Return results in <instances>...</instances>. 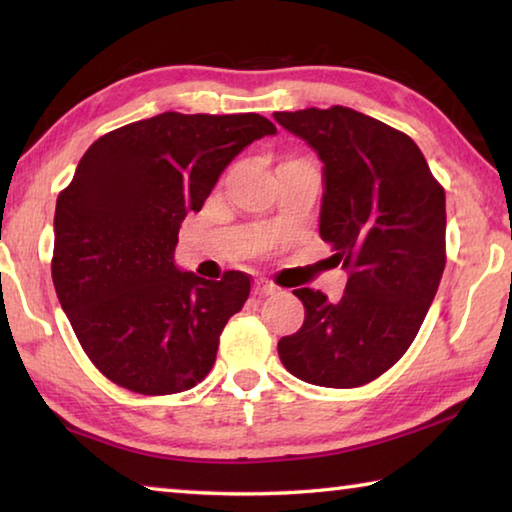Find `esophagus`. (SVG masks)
<instances>
[{"instance_id": "1", "label": "esophagus", "mask_w": 512, "mask_h": 512, "mask_svg": "<svg viewBox=\"0 0 512 512\" xmlns=\"http://www.w3.org/2000/svg\"><path fill=\"white\" fill-rule=\"evenodd\" d=\"M277 291L280 289H277L275 284L268 280H257V284H255V296H275Z\"/></svg>"}]
</instances>
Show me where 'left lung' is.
<instances>
[{"label": "left lung", "mask_w": 512, "mask_h": 512, "mask_svg": "<svg viewBox=\"0 0 512 512\" xmlns=\"http://www.w3.org/2000/svg\"><path fill=\"white\" fill-rule=\"evenodd\" d=\"M323 162L318 232L350 271L339 302L293 289L305 323L277 354L327 388L377 379L409 350L445 271V192L409 135L345 106L275 112Z\"/></svg>", "instance_id": "1"}]
</instances>
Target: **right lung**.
<instances>
[{"label": "right lung", "mask_w": 512, "mask_h": 512, "mask_svg": "<svg viewBox=\"0 0 512 512\" xmlns=\"http://www.w3.org/2000/svg\"><path fill=\"white\" fill-rule=\"evenodd\" d=\"M277 128L262 115L162 112L99 137L60 192L54 277L60 307L103 375L142 395L189 391L250 277L203 280L176 266L178 230L223 169Z\"/></svg>", "instance_id": "1"}]
</instances>
